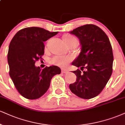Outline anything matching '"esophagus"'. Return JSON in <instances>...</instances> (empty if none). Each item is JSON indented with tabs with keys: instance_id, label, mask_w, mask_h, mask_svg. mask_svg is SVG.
<instances>
[{
	"instance_id": "1",
	"label": "esophagus",
	"mask_w": 125,
	"mask_h": 125,
	"mask_svg": "<svg viewBox=\"0 0 125 125\" xmlns=\"http://www.w3.org/2000/svg\"><path fill=\"white\" fill-rule=\"evenodd\" d=\"M61 72H62V73H67L68 72V70H65V69H61Z\"/></svg>"
}]
</instances>
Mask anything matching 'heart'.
<instances>
[{"mask_svg": "<svg viewBox=\"0 0 125 125\" xmlns=\"http://www.w3.org/2000/svg\"><path fill=\"white\" fill-rule=\"evenodd\" d=\"M63 40L66 44L71 42L72 41H77L75 37L70 35H66L63 36ZM73 60V57L71 55H57L50 59V62L61 67H65L68 65L72 60Z\"/></svg>", "mask_w": 125, "mask_h": 125, "instance_id": "heart-1", "label": "heart"}]
</instances>
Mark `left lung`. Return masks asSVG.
Returning a JSON list of instances; mask_svg holds the SVG:
<instances>
[{
    "label": "left lung",
    "instance_id": "obj_1",
    "mask_svg": "<svg viewBox=\"0 0 125 125\" xmlns=\"http://www.w3.org/2000/svg\"><path fill=\"white\" fill-rule=\"evenodd\" d=\"M70 33L79 38L81 52L72 62L81 70L73 71L76 82L69 87L79 97L90 99L101 93L111 76L114 60L111 44L105 32L93 24L78 27Z\"/></svg>",
    "mask_w": 125,
    "mask_h": 125
}]
</instances>
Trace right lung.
Listing matches in <instances>:
<instances>
[{"label": "right lung", "mask_w": 125, "mask_h": 125, "mask_svg": "<svg viewBox=\"0 0 125 125\" xmlns=\"http://www.w3.org/2000/svg\"><path fill=\"white\" fill-rule=\"evenodd\" d=\"M58 33L28 27L17 32L10 42L7 54L9 75L19 93L27 99L42 96L49 88L52 78L61 73L57 66L46 67L42 70L35 65L44 54L43 42Z\"/></svg>", "instance_id": "obj_1"}]
</instances>
